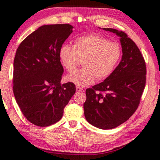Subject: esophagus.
I'll use <instances>...</instances> for the list:
<instances>
[{
	"label": "esophagus",
	"mask_w": 160,
	"mask_h": 160,
	"mask_svg": "<svg viewBox=\"0 0 160 160\" xmlns=\"http://www.w3.org/2000/svg\"><path fill=\"white\" fill-rule=\"evenodd\" d=\"M82 90H83L82 88L79 87V86H76V91L77 92H80V91H82Z\"/></svg>",
	"instance_id": "34e87169"
}]
</instances>
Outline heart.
I'll return each instance as SVG.
<instances>
[{
	"label": "heart",
	"instance_id": "heart-1",
	"mask_svg": "<svg viewBox=\"0 0 160 160\" xmlns=\"http://www.w3.org/2000/svg\"><path fill=\"white\" fill-rule=\"evenodd\" d=\"M121 54V48L117 43L94 34L77 38L73 46L64 44L59 52L62 65L69 72H73L82 59L84 68L67 77L68 81L81 87L91 85L95 78L101 80L109 77Z\"/></svg>",
	"mask_w": 160,
	"mask_h": 160
}]
</instances>
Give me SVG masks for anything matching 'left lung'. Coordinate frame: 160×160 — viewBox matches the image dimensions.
Returning a JSON list of instances; mask_svg holds the SVG:
<instances>
[{
    "instance_id": "1",
    "label": "left lung",
    "mask_w": 160,
    "mask_h": 160,
    "mask_svg": "<svg viewBox=\"0 0 160 160\" xmlns=\"http://www.w3.org/2000/svg\"><path fill=\"white\" fill-rule=\"evenodd\" d=\"M103 29L120 37L122 57L109 77L86 90L83 108L88 123L106 130L124 123L137 110L146 83L147 70L141 52L124 32Z\"/></svg>"
}]
</instances>
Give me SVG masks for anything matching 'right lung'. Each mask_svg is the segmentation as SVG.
<instances>
[{"mask_svg": "<svg viewBox=\"0 0 160 160\" xmlns=\"http://www.w3.org/2000/svg\"><path fill=\"white\" fill-rule=\"evenodd\" d=\"M72 26L43 25L19 45L13 62V93L28 121L48 126L62 117L75 94L72 82L61 85L63 67L59 49L72 33Z\"/></svg>", "mask_w": 160, "mask_h": 160, "instance_id": "right-lung-1", "label": "right lung"}]
</instances>
